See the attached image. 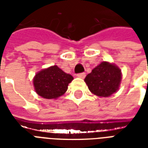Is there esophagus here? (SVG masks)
<instances>
[{
    "mask_svg": "<svg viewBox=\"0 0 148 148\" xmlns=\"http://www.w3.org/2000/svg\"><path fill=\"white\" fill-rule=\"evenodd\" d=\"M77 76L80 78H84L86 77V73H80V74H77Z\"/></svg>",
    "mask_w": 148,
    "mask_h": 148,
    "instance_id": "obj_1",
    "label": "esophagus"
}]
</instances>
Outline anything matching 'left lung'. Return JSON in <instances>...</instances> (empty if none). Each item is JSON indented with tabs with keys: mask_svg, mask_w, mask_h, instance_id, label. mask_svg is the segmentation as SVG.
Masks as SVG:
<instances>
[{
	"mask_svg": "<svg viewBox=\"0 0 148 148\" xmlns=\"http://www.w3.org/2000/svg\"><path fill=\"white\" fill-rule=\"evenodd\" d=\"M121 71L114 63L102 62L85 78L90 92L98 97L111 96L121 85Z\"/></svg>",
	"mask_w": 148,
	"mask_h": 148,
	"instance_id": "left-lung-1",
	"label": "left lung"
}]
</instances>
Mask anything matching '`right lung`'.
Returning <instances> with one entry per match:
<instances>
[{
    "label": "right lung",
    "instance_id": "obj_1",
    "mask_svg": "<svg viewBox=\"0 0 148 148\" xmlns=\"http://www.w3.org/2000/svg\"><path fill=\"white\" fill-rule=\"evenodd\" d=\"M74 77L57 66H52L38 72L33 78L35 90L46 99H57L63 95Z\"/></svg>",
    "mask_w": 148,
    "mask_h": 148
}]
</instances>
